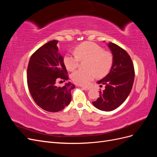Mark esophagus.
<instances>
[{
    "label": "esophagus",
    "mask_w": 157,
    "mask_h": 157,
    "mask_svg": "<svg viewBox=\"0 0 157 157\" xmlns=\"http://www.w3.org/2000/svg\"><path fill=\"white\" fill-rule=\"evenodd\" d=\"M82 88L85 90H89L90 89V87H87V86H82Z\"/></svg>",
    "instance_id": "1"
}]
</instances>
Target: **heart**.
<instances>
[{"instance_id":"1","label":"heart","mask_w":157,"mask_h":157,"mask_svg":"<svg viewBox=\"0 0 157 157\" xmlns=\"http://www.w3.org/2000/svg\"><path fill=\"white\" fill-rule=\"evenodd\" d=\"M75 52L76 54H67L64 56L63 63L69 71L77 68L80 60H88L86 63L87 69H78L71 75V79L75 84L87 86L96 74L103 77L111 67V55L94 42H83L76 48Z\"/></svg>"}]
</instances>
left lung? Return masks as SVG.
Segmentation results:
<instances>
[{"instance_id": "left-lung-1", "label": "left lung", "mask_w": 157, "mask_h": 157, "mask_svg": "<svg viewBox=\"0 0 157 157\" xmlns=\"http://www.w3.org/2000/svg\"><path fill=\"white\" fill-rule=\"evenodd\" d=\"M113 55L110 71L98 81L105 89L99 92V98L92 104L103 111H111L124 102L131 92L134 80V68L127 52L120 46L109 42L107 44Z\"/></svg>"}]
</instances>
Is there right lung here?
<instances>
[{"label": "right lung", "mask_w": 157, "mask_h": 157, "mask_svg": "<svg viewBox=\"0 0 157 157\" xmlns=\"http://www.w3.org/2000/svg\"><path fill=\"white\" fill-rule=\"evenodd\" d=\"M58 40L47 42L33 54L27 67V84L35 103L49 112H58L71 101V90L75 86L70 82L63 87L56 85L59 79L68 80L63 58L58 47Z\"/></svg>", "instance_id": "obj_1"}]
</instances>
